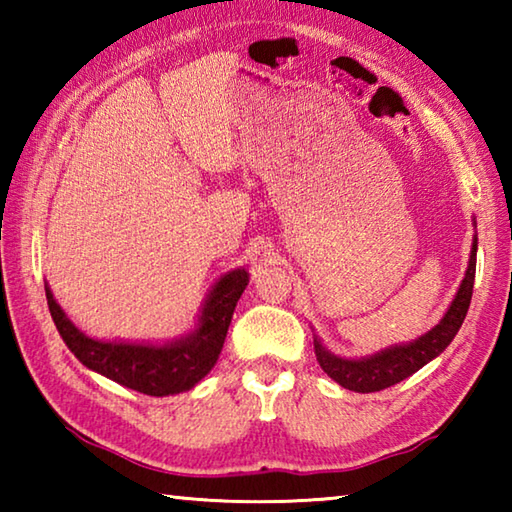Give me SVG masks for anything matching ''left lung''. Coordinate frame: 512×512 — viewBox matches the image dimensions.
<instances>
[{
  "label": "left lung",
  "instance_id": "left-lung-1",
  "mask_svg": "<svg viewBox=\"0 0 512 512\" xmlns=\"http://www.w3.org/2000/svg\"><path fill=\"white\" fill-rule=\"evenodd\" d=\"M474 273H476V239L470 255V266H467L465 277L461 282L452 307L447 309L445 318L440 323L409 345H397V348L384 350L375 354V357L350 361L339 359L334 354H329L318 339H314V352L329 377L339 381L343 388L354 393H375L384 391V388L397 384L406 377H411L413 372H418L424 363H429L433 357H438L461 329L467 309H470L472 289H474Z\"/></svg>",
  "mask_w": 512,
  "mask_h": 512
}]
</instances>
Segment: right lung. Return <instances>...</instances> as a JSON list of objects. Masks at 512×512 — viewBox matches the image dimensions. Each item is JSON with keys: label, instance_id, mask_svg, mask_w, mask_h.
<instances>
[{"label": "right lung", "instance_id": "right-lung-1", "mask_svg": "<svg viewBox=\"0 0 512 512\" xmlns=\"http://www.w3.org/2000/svg\"><path fill=\"white\" fill-rule=\"evenodd\" d=\"M248 287L246 271H232L221 277L205 302L201 325L194 334L176 343L135 345V343H103L88 339L72 325L58 302L47 291V305L67 348L83 366L101 372L117 384L133 388L137 393L164 397L194 388L219 359L232 314Z\"/></svg>", "mask_w": 512, "mask_h": 512}]
</instances>
